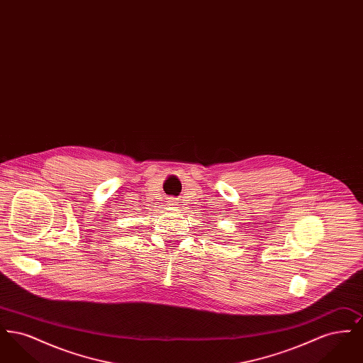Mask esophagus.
<instances>
[{
  "mask_svg": "<svg viewBox=\"0 0 363 363\" xmlns=\"http://www.w3.org/2000/svg\"><path fill=\"white\" fill-rule=\"evenodd\" d=\"M178 200L177 199H174V197H172V199H169V201H167V204L170 206V207H175L178 203H177Z\"/></svg>",
  "mask_w": 363,
  "mask_h": 363,
  "instance_id": "obj_1",
  "label": "esophagus"
}]
</instances>
